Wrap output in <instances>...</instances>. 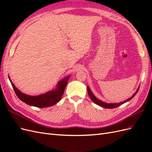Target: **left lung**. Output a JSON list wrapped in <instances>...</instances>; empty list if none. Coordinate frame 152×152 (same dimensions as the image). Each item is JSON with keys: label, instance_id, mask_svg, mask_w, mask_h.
I'll list each match as a JSON object with an SVG mask.
<instances>
[{"label": "left lung", "instance_id": "left-lung-1", "mask_svg": "<svg viewBox=\"0 0 152 152\" xmlns=\"http://www.w3.org/2000/svg\"><path fill=\"white\" fill-rule=\"evenodd\" d=\"M87 92H88V94L90 98L91 99V100L93 101V102L94 103H96V104L99 105V106H101V107H104L105 108H117V107H119V106H121L122 104H124V103H126L127 102H128V101L131 100L133 97H134V96L136 94V93H137V91H138V90H139V88H138V89H137V90L136 91V93L132 96V97H131L130 98H129L128 99H127L126 101H124V102H122L119 103H106L102 102V101L98 99V98H96L95 96H94V95L93 94V93H92V92H91V89H89V87L88 86H87Z\"/></svg>", "mask_w": 152, "mask_h": 152}]
</instances>
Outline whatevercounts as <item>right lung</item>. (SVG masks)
Instances as JSON below:
<instances>
[{
  "mask_svg": "<svg viewBox=\"0 0 152 152\" xmlns=\"http://www.w3.org/2000/svg\"><path fill=\"white\" fill-rule=\"evenodd\" d=\"M69 77H70V76L59 81L57 85V89L56 90L49 91L44 94H40L37 96H29L22 93L20 90H18L16 88L11 80H10V82H11L12 88L15 91L16 96L22 102H23L27 104L33 106V107L45 108L56 104L61 100L65 87L68 83Z\"/></svg>",
  "mask_w": 152,
  "mask_h": 152,
  "instance_id": "right-lung-1",
  "label": "right lung"
}]
</instances>
